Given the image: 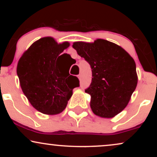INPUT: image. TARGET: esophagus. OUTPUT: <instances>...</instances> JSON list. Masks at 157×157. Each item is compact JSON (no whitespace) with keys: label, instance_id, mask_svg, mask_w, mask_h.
Returning <instances> with one entry per match:
<instances>
[{"label":"esophagus","instance_id":"obj_1","mask_svg":"<svg viewBox=\"0 0 157 157\" xmlns=\"http://www.w3.org/2000/svg\"><path fill=\"white\" fill-rule=\"evenodd\" d=\"M78 78H79V80H81V74H78Z\"/></svg>","mask_w":157,"mask_h":157}]
</instances>
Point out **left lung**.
Returning a JSON list of instances; mask_svg holds the SVG:
<instances>
[{"mask_svg": "<svg viewBox=\"0 0 157 157\" xmlns=\"http://www.w3.org/2000/svg\"><path fill=\"white\" fill-rule=\"evenodd\" d=\"M73 48L91 66L93 78L85 92L91 95L93 112L111 118L123 111L138 81L133 58L121 47L104 39L75 42Z\"/></svg>", "mask_w": 157, "mask_h": 157, "instance_id": "1", "label": "left lung"}]
</instances>
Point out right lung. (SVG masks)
<instances>
[{
	"label": "right lung",
	"mask_w": 157,
	"mask_h": 157,
	"mask_svg": "<svg viewBox=\"0 0 157 157\" xmlns=\"http://www.w3.org/2000/svg\"><path fill=\"white\" fill-rule=\"evenodd\" d=\"M68 46V42L58 44L53 38H42L33 43L18 61L17 75L23 94L36 110L45 114L62 112L72 90L79 86L78 78L69 72L67 78L59 61L63 54L59 55Z\"/></svg>",
	"instance_id": "add662e5"
}]
</instances>
